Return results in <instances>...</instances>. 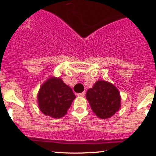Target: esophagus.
Instances as JSON below:
<instances>
[{"mask_svg": "<svg viewBox=\"0 0 156 156\" xmlns=\"http://www.w3.org/2000/svg\"><path fill=\"white\" fill-rule=\"evenodd\" d=\"M78 97H84V96H85V92L79 93V94H78Z\"/></svg>", "mask_w": 156, "mask_h": 156, "instance_id": "34e87169", "label": "esophagus"}]
</instances>
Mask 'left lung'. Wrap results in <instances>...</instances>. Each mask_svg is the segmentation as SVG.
Segmentation results:
<instances>
[{"label":"left lung","instance_id":"obj_1","mask_svg":"<svg viewBox=\"0 0 156 156\" xmlns=\"http://www.w3.org/2000/svg\"><path fill=\"white\" fill-rule=\"evenodd\" d=\"M86 97L93 112L103 119L112 117L121 106L119 90L105 80H98L87 90Z\"/></svg>","mask_w":156,"mask_h":156}]
</instances>
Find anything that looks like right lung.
<instances>
[{"label": "right lung", "instance_id": "right-lung-1", "mask_svg": "<svg viewBox=\"0 0 156 156\" xmlns=\"http://www.w3.org/2000/svg\"><path fill=\"white\" fill-rule=\"evenodd\" d=\"M76 97L72 89L61 78L51 77L41 86L37 94L40 111L52 118L58 119L67 114Z\"/></svg>", "mask_w": 156, "mask_h": 156}]
</instances>
